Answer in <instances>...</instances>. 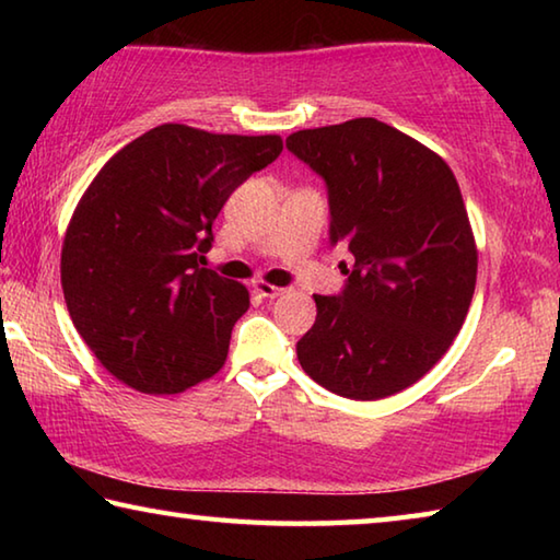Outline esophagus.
Returning <instances> with one entry per match:
<instances>
[{"instance_id":"esophagus-1","label":"esophagus","mask_w":560,"mask_h":560,"mask_svg":"<svg viewBox=\"0 0 560 560\" xmlns=\"http://www.w3.org/2000/svg\"><path fill=\"white\" fill-rule=\"evenodd\" d=\"M254 291H257L259 296H264V299H277V296H281V293L287 291V289L271 287V283H267V281H254Z\"/></svg>"}]
</instances>
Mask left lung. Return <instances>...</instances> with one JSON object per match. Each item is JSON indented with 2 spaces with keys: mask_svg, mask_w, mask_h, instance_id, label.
I'll return each instance as SVG.
<instances>
[{
  "mask_svg": "<svg viewBox=\"0 0 560 560\" xmlns=\"http://www.w3.org/2000/svg\"><path fill=\"white\" fill-rule=\"evenodd\" d=\"M287 148L326 183L328 240L353 254L340 293L314 296L299 363L350 400L400 393L447 353L474 296L477 246L457 179L375 118L299 130Z\"/></svg>",
  "mask_w": 560,
  "mask_h": 560,
  "instance_id": "1",
  "label": "left lung"
}]
</instances>
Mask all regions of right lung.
Segmentation results:
<instances>
[{
	"label": "right lung",
	"instance_id": "1",
	"mask_svg": "<svg viewBox=\"0 0 560 560\" xmlns=\"http://www.w3.org/2000/svg\"><path fill=\"white\" fill-rule=\"evenodd\" d=\"M281 150L279 136L165 122L101 167L66 230L61 287L75 330L120 383L175 395L224 365L249 291L200 264L224 202Z\"/></svg>",
	"mask_w": 560,
	"mask_h": 560
}]
</instances>
